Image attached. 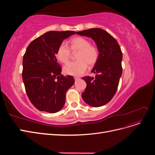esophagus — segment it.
<instances>
[{
	"label": "esophagus",
	"mask_w": 155,
	"mask_h": 155,
	"mask_svg": "<svg viewBox=\"0 0 155 155\" xmlns=\"http://www.w3.org/2000/svg\"><path fill=\"white\" fill-rule=\"evenodd\" d=\"M74 79L76 81H77V80H78V79H79V78H78V77H74Z\"/></svg>",
	"instance_id": "esophagus-1"
}]
</instances>
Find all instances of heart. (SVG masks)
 Instances as JSON below:
<instances>
[{"label":"heart","instance_id":"b5f03b06","mask_svg":"<svg viewBox=\"0 0 155 155\" xmlns=\"http://www.w3.org/2000/svg\"><path fill=\"white\" fill-rule=\"evenodd\" d=\"M70 48L72 51H78V61L67 64L63 68L64 72L70 76H80L85 72L88 66H94L99 58V51L91 42L81 37H75L70 41ZM71 56V51L66 43H62L57 50L56 57L63 63H67Z\"/></svg>","mask_w":155,"mask_h":155}]
</instances>
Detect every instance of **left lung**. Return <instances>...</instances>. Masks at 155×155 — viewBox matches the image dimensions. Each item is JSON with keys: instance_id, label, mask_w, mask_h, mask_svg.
Here are the masks:
<instances>
[{"instance_id": "8db88e82", "label": "left lung", "mask_w": 155, "mask_h": 155, "mask_svg": "<svg viewBox=\"0 0 155 155\" xmlns=\"http://www.w3.org/2000/svg\"><path fill=\"white\" fill-rule=\"evenodd\" d=\"M76 34L91 37L99 51V58L91 71L96 74V77L82 78L87 83L82 98L91 107L103 106L111 100L118 88L122 74V52L117 41L101 28H91Z\"/></svg>"}]
</instances>
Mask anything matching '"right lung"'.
<instances>
[{
	"instance_id": "obj_1",
	"label": "right lung",
	"mask_w": 155,
	"mask_h": 155,
	"mask_svg": "<svg viewBox=\"0 0 155 155\" xmlns=\"http://www.w3.org/2000/svg\"><path fill=\"white\" fill-rule=\"evenodd\" d=\"M74 34V31H50L27 47L23 56L22 80L31 103L39 110L55 113L64 105L66 92L75 81L72 76L61 75L55 55L63 40Z\"/></svg>"
}]
</instances>
